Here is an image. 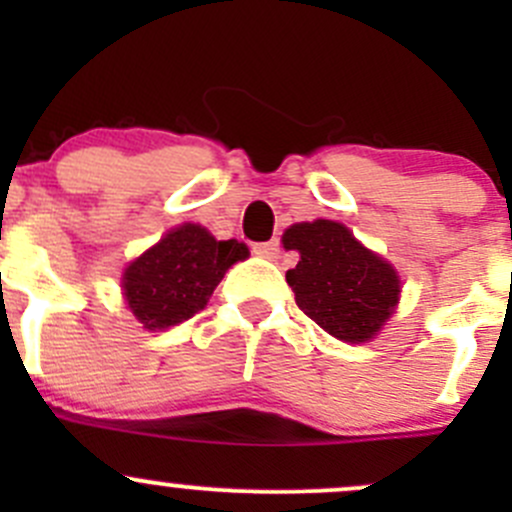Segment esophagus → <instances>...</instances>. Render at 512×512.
<instances>
[{
	"mask_svg": "<svg viewBox=\"0 0 512 512\" xmlns=\"http://www.w3.org/2000/svg\"><path fill=\"white\" fill-rule=\"evenodd\" d=\"M252 252L260 257H265V260H277L282 250H280V242L270 240V242H257V245L252 247Z\"/></svg>",
	"mask_w": 512,
	"mask_h": 512,
	"instance_id": "obj_1",
	"label": "esophagus"
}]
</instances>
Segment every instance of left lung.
<instances>
[{
	"label": "left lung",
	"mask_w": 512,
	"mask_h": 512,
	"mask_svg": "<svg viewBox=\"0 0 512 512\" xmlns=\"http://www.w3.org/2000/svg\"><path fill=\"white\" fill-rule=\"evenodd\" d=\"M282 242L299 252L287 270L297 307L342 342H369L399 302L394 267L334 220L292 225Z\"/></svg>",
	"instance_id": "obj_1"
}]
</instances>
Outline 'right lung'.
<instances>
[{"label": "right lung", "instance_id": "1", "mask_svg": "<svg viewBox=\"0 0 512 512\" xmlns=\"http://www.w3.org/2000/svg\"><path fill=\"white\" fill-rule=\"evenodd\" d=\"M237 240H215L205 227L185 223L143 252L123 272V294L146 329H168L208 304L227 267L245 260Z\"/></svg>", "mask_w": 512, "mask_h": 512}]
</instances>
